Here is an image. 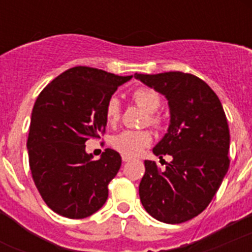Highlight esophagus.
<instances>
[{"mask_svg":"<svg viewBox=\"0 0 252 252\" xmlns=\"http://www.w3.org/2000/svg\"><path fill=\"white\" fill-rule=\"evenodd\" d=\"M122 159H123V162H129V161H132V158H130V157H126V156H123Z\"/></svg>","mask_w":252,"mask_h":252,"instance_id":"34e87169","label":"esophagus"}]
</instances>
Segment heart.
I'll return each mask as SVG.
<instances>
[{
	"mask_svg": "<svg viewBox=\"0 0 252 252\" xmlns=\"http://www.w3.org/2000/svg\"><path fill=\"white\" fill-rule=\"evenodd\" d=\"M132 99L141 110L148 114L150 126H161V118L156 111L161 107V95L149 87H140L132 93ZM104 118L110 126H115L120 119V102L116 96H110L104 104ZM152 142V133L149 130H123L111 138V145L119 153L126 157H134L141 153Z\"/></svg>",
	"mask_w": 252,
	"mask_h": 252,
	"instance_id": "obj_1",
	"label": "heart"
}]
</instances>
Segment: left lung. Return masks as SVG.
I'll return each mask as SVG.
<instances>
[{"mask_svg": "<svg viewBox=\"0 0 252 252\" xmlns=\"http://www.w3.org/2000/svg\"><path fill=\"white\" fill-rule=\"evenodd\" d=\"M134 78L168 100L170 126L153 153L172 157L163 171L154 161H145L140 200L161 222H186L209 205L229 170L226 115L215 91L193 74L136 73Z\"/></svg>", "mask_w": 252, "mask_h": 252, "instance_id": "8db88e82", "label": "left lung"}]
</instances>
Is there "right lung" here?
<instances>
[{
    "label": "right lung",
    "mask_w": 252,
    "mask_h": 252,
    "mask_svg": "<svg viewBox=\"0 0 252 252\" xmlns=\"http://www.w3.org/2000/svg\"><path fill=\"white\" fill-rule=\"evenodd\" d=\"M130 78L74 66L37 96L27 138L30 170L40 196L57 215L85 219L106 203L122 157L106 149L94 161L85 142L106 132L107 99Z\"/></svg>",
    "instance_id": "right-lung-1"
}]
</instances>
